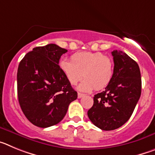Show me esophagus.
Returning <instances> with one entry per match:
<instances>
[{"label":"esophagus","mask_w":155,"mask_h":155,"mask_svg":"<svg viewBox=\"0 0 155 155\" xmlns=\"http://www.w3.org/2000/svg\"><path fill=\"white\" fill-rule=\"evenodd\" d=\"M84 95H85V94H82V93H80V92L78 93V98H82V97H84Z\"/></svg>","instance_id":"esophagus-1"}]
</instances>
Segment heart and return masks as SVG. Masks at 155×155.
Returning a JSON list of instances; mask_svg holds the SVG:
<instances>
[{"instance_id": "b5f03b06", "label": "heart", "mask_w": 155, "mask_h": 155, "mask_svg": "<svg viewBox=\"0 0 155 155\" xmlns=\"http://www.w3.org/2000/svg\"><path fill=\"white\" fill-rule=\"evenodd\" d=\"M60 68L66 78L75 85L83 78L78 86L82 91H90L94 88L101 90L109 84L113 76L114 65L112 59L100 52H79L71 56V61L63 59Z\"/></svg>"}]
</instances>
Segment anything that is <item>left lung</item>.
Masks as SVG:
<instances>
[{
  "instance_id": "1",
  "label": "left lung",
  "mask_w": 155,
  "mask_h": 155,
  "mask_svg": "<svg viewBox=\"0 0 155 155\" xmlns=\"http://www.w3.org/2000/svg\"><path fill=\"white\" fill-rule=\"evenodd\" d=\"M113 78L105 90L94 96L87 111L92 124L102 130L122 127L130 118L141 94V77L138 64L122 51L112 52Z\"/></svg>"
}]
</instances>
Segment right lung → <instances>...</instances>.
Here are the masks:
<instances>
[{"instance_id":"right-lung-1","label":"right lung","mask_w":155,"mask_h":155,"mask_svg":"<svg viewBox=\"0 0 155 155\" xmlns=\"http://www.w3.org/2000/svg\"><path fill=\"white\" fill-rule=\"evenodd\" d=\"M68 50L56 44L34 48L25 56L17 73L18 98L33 125L46 128L61 121L78 93L61 71L59 61Z\"/></svg>"}]
</instances>
